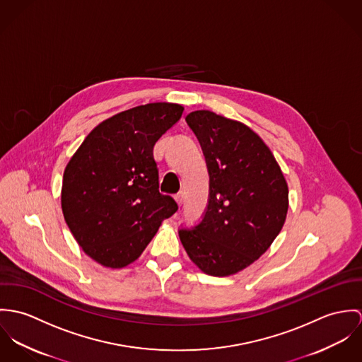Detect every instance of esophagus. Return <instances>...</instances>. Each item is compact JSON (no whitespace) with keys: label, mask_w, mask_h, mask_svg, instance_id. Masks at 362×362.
<instances>
[{"label":"esophagus","mask_w":362,"mask_h":362,"mask_svg":"<svg viewBox=\"0 0 362 362\" xmlns=\"http://www.w3.org/2000/svg\"><path fill=\"white\" fill-rule=\"evenodd\" d=\"M183 197H185L183 192H179V193L175 196V200H176V202H177L179 205H182V202H183Z\"/></svg>","instance_id":"1"}]
</instances>
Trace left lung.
Returning a JSON list of instances; mask_svg holds the SVG:
<instances>
[{
	"instance_id": "obj_1",
	"label": "left lung",
	"mask_w": 362,
	"mask_h": 362,
	"mask_svg": "<svg viewBox=\"0 0 362 362\" xmlns=\"http://www.w3.org/2000/svg\"><path fill=\"white\" fill-rule=\"evenodd\" d=\"M186 122L200 141L209 194L202 219L179 229L190 259L202 272L229 276L258 259L279 235L288 208L281 168L248 126L194 111Z\"/></svg>"
}]
</instances>
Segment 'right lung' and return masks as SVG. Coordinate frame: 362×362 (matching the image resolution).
I'll list each match as a JSON object with an SVG mask.
<instances>
[{"instance_id": "right-lung-1", "label": "right lung", "mask_w": 362, "mask_h": 362, "mask_svg": "<svg viewBox=\"0 0 362 362\" xmlns=\"http://www.w3.org/2000/svg\"><path fill=\"white\" fill-rule=\"evenodd\" d=\"M183 107L153 103L94 127L64 172L62 212L83 251L108 268L136 261L162 221L177 211L160 193L154 144Z\"/></svg>"}]
</instances>
